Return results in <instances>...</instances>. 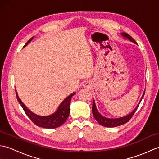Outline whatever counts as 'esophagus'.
I'll return each mask as SVG.
<instances>
[{"instance_id":"1","label":"esophagus","mask_w":159,"mask_h":159,"mask_svg":"<svg viewBox=\"0 0 159 159\" xmlns=\"http://www.w3.org/2000/svg\"><path fill=\"white\" fill-rule=\"evenodd\" d=\"M85 85H86V84H85Z\"/></svg>"}]
</instances>
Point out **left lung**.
I'll return each mask as SVG.
<instances>
[{
  "instance_id": "1",
  "label": "left lung",
  "mask_w": 159,
  "mask_h": 159,
  "mask_svg": "<svg viewBox=\"0 0 159 159\" xmlns=\"http://www.w3.org/2000/svg\"><path fill=\"white\" fill-rule=\"evenodd\" d=\"M121 35H122L124 37H125V38L129 39L130 41L137 43V42H135V40H134L133 38H132L130 35H128V33H121ZM144 94H145V92L143 94L142 97H141V99L140 100L139 104H138L135 109H134V111H133V112L130 113L129 115H128V116H126L121 117V118H116V119H109V118L104 117L102 116H101V115L98 113V110L96 109V104H95V102L93 101V106H92V113H93V117H95V119L98 121V122L100 124L102 125V126H105V127H116V126H121V125H123L124 124H126L131 119V117L133 116V115L134 114V113L136 112L137 108H138V107H139L141 101V100H142L143 97L144 96Z\"/></svg>"
}]
</instances>
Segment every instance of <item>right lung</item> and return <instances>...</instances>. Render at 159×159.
<instances>
[{
    "label": "right lung",
    "mask_w": 159,
    "mask_h": 159,
    "mask_svg": "<svg viewBox=\"0 0 159 159\" xmlns=\"http://www.w3.org/2000/svg\"><path fill=\"white\" fill-rule=\"evenodd\" d=\"M33 38L30 39L29 41L25 43L24 47L26 46L28 43L31 41ZM17 99H18V102L20 105L22 106L23 110L25 111V113L26 114L30 120H31L33 123H34L37 126L39 127L44 128H56L60 126H61L66 121L67 117L69 116L70 114V104L72 97L75 94V93H73L70 94L69 96H67L66 98L64 100L61 104H60L58 109L56 112L49 116H39L33 113L31 111L27 109L25 104L19 98L18 96V93L16 92Z\"/></svg>",
    "instance_id": "1"
}]
</instances>
